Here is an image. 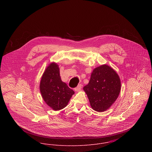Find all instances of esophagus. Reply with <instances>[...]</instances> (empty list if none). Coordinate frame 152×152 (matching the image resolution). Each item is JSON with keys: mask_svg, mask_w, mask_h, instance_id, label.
Returning a JSON list of instances; mask_svg holds the SVG:
<instances>
[{"mask_svg": "<svg viewBox=\"0 0 152 152\" xmlns=\"http://www.w3.org/2000/svg\"><path fill=\"white\" fill-rule=\"evenodd\" d=\"M81 88H82V85L81 84H79L77 87L74 88V90L75 91H80L81 89Z\"/></svg>", "mask_w": 152, "mask_h": 152, "instance_id": "esophagus-1", "label": "esophagus"}]
</instances>
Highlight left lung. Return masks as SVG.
<instances>
[{"instance_id": "left-lung-1", "label": "left lung", "mask_w": 152, "mask_h": 152, "mask_svg": "<svg viewBox=\"0 0 152 152\" xmlns=\"http://www.w3.org/2000/svg\"><path fill=\"white\" fill-rule=\"evenodd\" d=\"M121 81L117 73L108 65L95 68L88 85L83 89L92 108L104 112L116 101L121 91Z\"/></svg>"}]
</instances>
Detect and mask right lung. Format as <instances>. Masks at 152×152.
I'll list each match as a JSON object with an SVG mask.
<instances>
[{"label": "right lung", "instance_id": "add662e5", "mask_svg": "<svg viewBox=\"0 0 152 152\" xmlns=\"http://www.w3.org/2000/svg\"><path fill=\"white\" fill-rule=\"evenodd\" d=\"M40 89L44 101L55 110L65 108L74 94V91L61 81L58 66L54 63L50 64L45 70Z\"/></svg>", "mask_w": 152, "mask_h": 152}]
</instances>
